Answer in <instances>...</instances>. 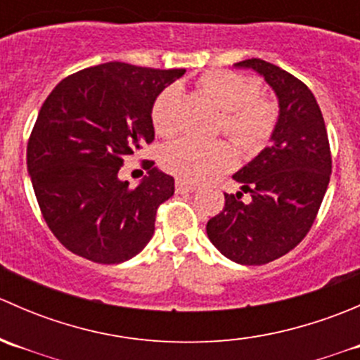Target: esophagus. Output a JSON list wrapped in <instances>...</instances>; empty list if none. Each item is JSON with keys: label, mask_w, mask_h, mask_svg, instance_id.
Listing matches in <instances>:
<instances>
[{"label": "esophagus", "mask_w": 360, "mask_h": 360, "mask_svg": "<svg viewBox=\"0 0 360 360\" xmlns=\"http://www.w3.org/2000/svg\"><path fill=\"white\" fill-rule=\"evenodd\" d=\"M197 190V184L193 183H188V181L184 179H176V191L177 193H191V191Z\"/></svg>", "instance_id": "34e87169"}]
</instances>
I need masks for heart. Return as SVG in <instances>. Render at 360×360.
I'll list each match as a JSON object with an SVG mask.
<instances>
[{"label":"heart","mask_w":360,"mask_h":360,"mask_svg":"<svg viewBox=\"0 0 360 360\" xmlns=\"http://www.w3.org/2000/svg\"><path fill=\"white\" fill-rule=\"evenodd\" d=\"M198 86L209 96L223 115V129L245 151H254L271 136L277 123V108L259 96V85L250 76L235 71H209ZM179 89L167 86L151 106V122L157 134L170 137L176 134V106ZM165 169L188 181H205L223 172L233 162V151L223 141H198L191 137L176 141L162 158Z\"/></svg>","instance_id":"1"}]
</instances>
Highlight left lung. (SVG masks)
<instances>
[{
    "label": "left lung",
    "instance_id": "obj_1",
    "mask_svg": "<svg viewBox=\"0 0 360 360\" xmlns=\"http://www.w3.org/2000/svg\"><path fill=\"white\" fill-rule=\"evenodd\" d=\"M259 72L278 99L271 144L233 179L251 202L224 193V207L207 223V237L228 259L266 264L307 237L331 177V150L321 108L301 79L275 64L248 59L235 64Z\"/></svg>",
    "mask_w": 360,
    "mask_h": 360
}]
</instances>
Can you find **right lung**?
<instances>
[{
  "mask_svg": "<svg viewBox=\"0 0 360 360\" xmlns=\"http://www.w3.org/2000/svg\"><path fill=\"white\" fill-rule=\"evenodd\" d=\"M184 72L106 63L64 78L43 103L27 143V172L43 219L72 254L123 263L151 240L174 177L151 162L150 176L130 188L118 170L155 139L151 106Z\"/></svg>",
  "mask_w": 360,
  "mask_h": 360,
  "instance_id": "add662e5",
  "label": "right lung"
}]
</instances>
